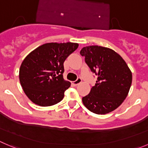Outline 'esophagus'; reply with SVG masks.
<instances>
[{
	"instance_id": "obj_1",
	"label": "esophagus",
	"mask_w": 148,
	"mask_h": 148,
	"mask_svg": "<svg viewBox=\"0 0 148 148\" xmlns=\"http://www.w3.org/2000/svg\"><path fill=\"white\" fill-rule=\"evenodd\" d=\"M81 81H82V79H81V78H77L76 81H73V82L72 83V84H73V85H74V86H77V85H78L80 83H81Z\"/></svg>"
}]
</instances>
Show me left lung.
Returning <instances> with one entry per match:
<instances>
[{
  "label": "left lung",
  "mask_w": 148,
  "mask_h": 148,
  "mask_svg": "<svg viewBox=\"0 0 148 148\" xmlns=\"http://www.w3.org/2000/svg\"><path fill=\"white\" fill-rule=\"evenodd\" d=\"M80 54L97 76L95 86L82 98L83 103L94 113L104 115L112 112L127 97L132 81L130 69L123 59L109 48L86 46Z\"/></svg>",
  "instance_id": "obj_1"
}]
</instances>
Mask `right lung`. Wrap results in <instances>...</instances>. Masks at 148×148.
Masks as SVG:
<instances>
[{
    "label": "right lung",
    "instance_id": "obj_1",
    "mask_svg": "<svg viewBox=\"0 0 148 148\" xmlns=\"http://www.w3.org/2000/svg\"><path fill=\"white\" fill-rule=\"evenodd\" d=\"M78 47L75 43H48L30 52L19 69L24 92L36 105L51 106L64 98L70 83L63 78L64 62Z\"/></svg>",
    "mask_w": 148,
    "mask_h": 148
}]
</instances>
